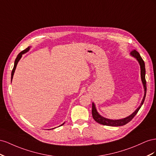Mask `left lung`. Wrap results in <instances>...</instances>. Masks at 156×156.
Segmentation results:
<instances>
[{"mask_svg": "<svg viewBox=\"0 0 156 156\" xmlns=\"http://www.w3.org/2000/svg\"><path fill=\"white\" fill-rule=\"evenodd\" d=\"M131 55L134 57L136 60L139 61V65L140 66V76H141V80H142V84H143L144 89V95L143 99H142V101L141 102L140 105L137 108V109L133 112L132 114H131L129 116L123 118L121 119H110L105 118L98 113L97 111L95 105L94 103H92V115L93 119H95V121L97 122V123H99L100 124H102V125L104 126H115V127H118V126H124L127 124V123L129 122L131 120L135 117V115L137 114V112H139V110L141 108L142 105H143L144 101L146 97V81L145 79V74H146V69H145V64L143 59H142V57H140L139 53L135 50L131 51Z\"/></svg>", "mask_w": 156, "mask_h": 156, "instance_id": "obj_1", "label": "left lung"}]
</instances>
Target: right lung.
Returning a JSON list of instances; mask_svg holds the SVG:
<instances>
[{
	"label": "right lung",
	"instance_id": "1",
	"mask_svg": "<svg viewBox=\"0 0 156 156\" xmlns=\"http://www.w3.org/2000/svg\"><path fill=\"white\" fill-rule=\"evenodd\" d=\"M29 50H30V47H28L27 48H26L25 50H23L22 51H21V52L19 53V54L17 55V57H16V60H15V62H14V68H13V70H12V74H11V80H12L13 76H14V72H15V70H16V69L17 65V63H18V62H19V61L20 60V59L21 58L22 55L24 54L25 53L27 52ZM64 123H63V124H61V125L60 126H63ZM53 129H54V128H53Z\"/></svg>",
	"mask_w": 156,
	"mask_h": 156
}]
</instances>
